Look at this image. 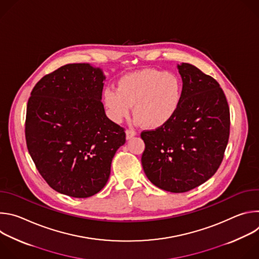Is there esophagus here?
<instances>
[{"label": "esophagus", "mask_w": 259, "mask_h": 259, "mask_svg": "<svg viewBox=\"0 0 259 259\" xmlns=\"http://www.w3.org/2000/svg\"><path fill=\"white\" fill-rule=\"evenodd\" d=\"M135 131H133V130H130V129H128V130H126V138L127 139H131L132 137H134L135 136Z\"/></svg>", "instance_id": "obj_1"}]
</instances>
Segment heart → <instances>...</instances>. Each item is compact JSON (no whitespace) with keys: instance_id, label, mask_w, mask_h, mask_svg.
I'll use <instances>...</instances> for the list:
<instances>
[{"instance_id":"heart-1","label":"heart","mask_w":259,"mask_h":259,"mask_svg":"<svg viewBox=\"0 0 259 259\" xmlns=\"http://www.w3.org/2000/svg\"><path fill=\"white\" fill-rule=\"evenodd\" d=\"M180 100L181 85L177 77L154 68L129 72L118 81L117 90L104 91V103L115 121L127 118L134 105L136 121L150 129L168 123Z\"/></svg>"}]
</instances>
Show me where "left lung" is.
<instances>
[{
	"instance_id": "8db88e82",
	"label": "left lung",
	"mask_w": 259,
	"mask_h": 259,
	"mask_svg": "<svg viewBox=\"0 0 259 259\" xmlns=\"http://www.w3.org/2000/svg\"><path fill=\"white\" fill-rule=\"evenodd\" d=\"M182 79L180 104L172 119L140 136L145 149L141 163L156 187L171 193L189 192L211 178L230 137V107L224 90L193 64L177 66Z\"/></svg>"
}]
</instances>
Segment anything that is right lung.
<instances>
[{
  "mask_svg": "<svg viewBox=\"0 0 259 259\" xmlns=\"http://www.w3.org/2000/svg\"><path fill=\"white\" fill-rule=\"evenodd\" d=\"M104 79L89 63L65 64L36 83L27 101L28 153L49 187L72 198L104 188L126 141L125 128L104 113Z\"/></svg>",
  "mask_w": 259,
  "mask_h": 259,
  "instance_id": "1",
  "label": "right lung"
}]
</instances>
